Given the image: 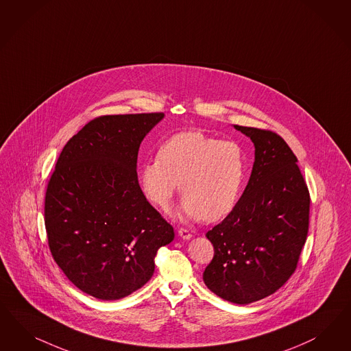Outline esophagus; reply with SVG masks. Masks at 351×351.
<instances>
[{
  "mask_svg": "<svg viewBox=\"0 0 351 351\" xmlns=\"http://www.w3.org/2000/svg\"><path fill=\"white\" fill-rule=\"evenodd\" d=\"M178 235H180L182 239H184V240H187V239H190L193 237L191 232H190L187 228H182V227L178 230Z\"/></svg>",
  "mask_w": 351,
  "mask_h": 351,
  "instance_id": "1",
  "label": "esophagus"
}]
</instances>
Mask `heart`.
I'll use <instances>...</instances> for the list:
<instances>
[{
	"label": "heart",
	"instance_id": "b5f03b06",
	"mask_svg": "<svg viewBox=\"0 0 351 351\" xmlns=\"http://www.w3.org/2000/svg\"><path fill=\"white\" fill-rule=\"evenodd\" d=\"M244 176V152L237 142L189 130L160 145L158 160L141 168L139 182L145 196L164 212L181 184L183 215L215 222L235 208Z\"/></svg>",
	"mask_w": 351,
	"mask_h": 351
}]
</instances>
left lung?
<instances>
[{
  "label": "left lung",
  "instance_id": "obj_1",
  "mask_svg": "<svg viewBox=\"0 0 351 351\" xmlns=\"http://www.w3.org/2000/svg\"><path fill=\"white\" fill-rule=\"evenodd\" d=\"M235 129L252 139L256 158L235 208L206 232L215 256L203 279L221 298L247 305L276 292L295 271L308 231L310 193L282 136Z\"/></svg>",
  "mask_w": 351,
  "mask_h": 351
}]
</instances>
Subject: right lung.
<instances>
[{
  "label": "right lung",
  "instance_id": "right-lung-1",
  "mask_svg": "<svg viewBox=\"0 0 351 351\" xmlns=\"http://www.w3.org/2000/svg\"><path fill=\"white\" fill-rule=\"evenodd\" d=\"M162 112L107 114L72 136L47 182L45 227L68 279L99 300L147 283L173 226L148 203L136 177L141 142Z\"/></svg>",
  "mask_w": 351,
  "mask_h": 351
}]
</instances>
